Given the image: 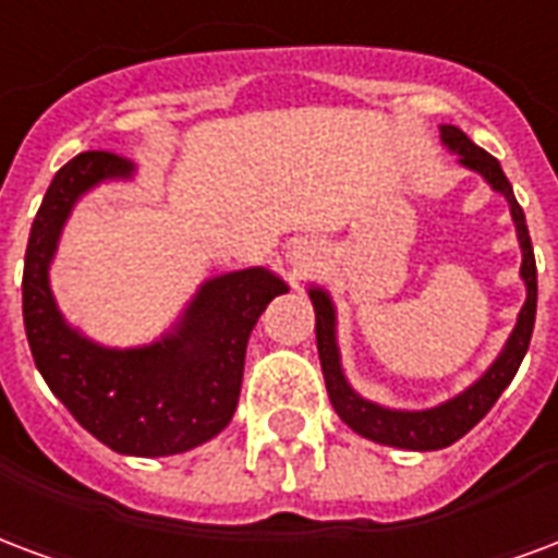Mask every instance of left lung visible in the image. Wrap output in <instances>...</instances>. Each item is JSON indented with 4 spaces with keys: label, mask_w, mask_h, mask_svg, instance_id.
<instances>
[{
    "label": "left lung",
    "mask_w": 558,
    "mask_h": 558,
    "mask_svg": "<svg viewBox=\"0 0 558 558\" xmlns=\"http://www.w3.org/2000/svg\"><path fill=\"white\" fill-rule=\"evenodd\" d=\"M440 135H444V144H447L449 150H456L461 156V165L478 171L497 192L506 195V201L511 206L514 227H518V239H521L523 247L521 275L526 280V304H523L518 325H514L506 349H502V354L494 361L488 373L482 375L461 396L449 399L444 405L428 408V411H390V408L373 405V402L361 399L345 384V375L340 369V352H337V337H333L331 299L322 290H311L313 311H316V349H319L322 375H325V387H328V396H331L333 411L357 435L369 437V440L384 444V447L416 449V452L444 449L449 444H456L458 437L468 435L470 428L476 426L478 420L494 408L499 393L518 375L523 354L530 349L532 328H535V304H538V271H535V254H532L526 216H523L521 204L514 201V192H511V183L502 174V168H499V162L488 150L476 147L458 126H444Z\"/></svg>",
    "instance_id": "obj_1"
}]
</instances>
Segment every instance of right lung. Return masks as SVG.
<instances>
[{"mask_svg":"<svg viewBox=\"0 0 558 558\" xmlns=\"http://www.w3.org/2000/svg\"><path fill=\"white\" fill-rule=\"evenodd\" d=\"M130 174L118 153L85 150L49 183L28 233L23 322L35 366L82 428L123 456H177L233 420L251 328L287 283L266 268L209 280L180 328L144 349H102L70 331L47 280L61 225L90 185Z\"/></svg>","mask_w":558,"mask_h":558,"instance_id":"obj_1","label":"right lung"}]
</instances>
